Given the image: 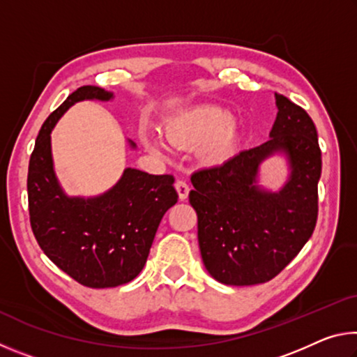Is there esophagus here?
Segmentation results:
<instances>
[{"mask_svg":"<svg viewBox=\"0 0 357 357\" xmlns=\"http://www.w3.org/2000/svg\"><path fill=\"white\" fill-rule=\"evenodd\" d=\"M174 187H176V192L179 195V200H185L187 197H189V184L185 183L184 179H178L176 184H174Z\"/></svg>","mask_w":357,"mask_h":357,"instance_id":"esophagus-1","label":"esophagus"}]
</instances>
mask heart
<instances>
[{"mask_svg":"<svg viewBox=\"0 0 357 357\" xmlns=\"http://www.w3.org/2000/svg\"><path fill=\"white\" fill-rule=\"evenodd\" d=\"M167 134L179 146H198V155L206 165H222L236 153L239 129L231 113L220 107H200L168 121ZM142 140L153 153H160L164 143L153 132H143Z\"/></svg>","mask_w":357,"mask_h":357,"instance_id":"1","label":"heart"}]
</instances>
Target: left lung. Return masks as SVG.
Segmentation results:
<instances>
[{
    "label": "left lung",
    "mask_w": 357,
    "mask_h": 357,
    "mask_svg": "<svg viewBox=\"0 0 357 357\" xmlns=\"http://www.w3.org/2000/svg\"><path fill=\"white\" fill-rule=\"evenodd\" d=\"M277 118L269 140L228 162L192 174L189 200L198 215L204 268L217 282L245 287L285 269L315 229L321 151L304 108L275 94ZM286 155L290 174L280 191L257 184L259 165Z\"/></svg>",
    "instance_id": "obj_1"
}]
</instances>
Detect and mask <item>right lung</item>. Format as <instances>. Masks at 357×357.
<instances>
[{
  "instance_id": "obj_1",
  "label": "right lung",
  "mask_w": 357,
  "mask_h": 357,
  "mask_svg": "<svg viewBox=\"0 0 357 357\" xmlns=\"http://www.w3.org/2000/svg\"><path fill=\"white\" fill-rule=\"evenodd\" d=\"M113 93L82 86L45 119L28 168V204L36 241L72 279L89 288L134 280L146 263L162 217L178 202L172 174L126 168L112 189L96 197H69L52 157V130L82 100H112ZM130 148L137 144L129 140Z\"/></svg>"
}]
</instances>
